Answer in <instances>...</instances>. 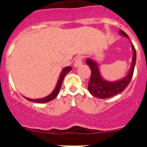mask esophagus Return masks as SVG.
Wrapping results in <instances>:
<instances>
[{
  "instance_id": "obj_1",
  "label": "esophagus",
  "mask_w": 147,
  "mask_h": 147,
  "mask_svg": "<svg viewBox=\"0 0 147 147\" xmlns=\"http://www.w3.org/2000/svg\"><path fill=\"white\" fill-rule=\"evenodd\" d=\"M82 56L79 55L74 60V66L75 67H79L82 64Z\"/></svg>"
}]
</instances>
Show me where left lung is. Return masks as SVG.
Listing matches in <instances>:
<instances>
[{
  "label": "left lung",
  "mask_w": 147,
  "mask_h": 147,
  "mask_svg": "<svg viewBox=\"0 0 147 147\" xmlns=\"http://www.w3.org/2000/svg\"><path fill=\"white\" fill-rule=\"evenodd\" d=\"M120 33L124 37H129L123 31H121ZM132 48L133 51V57L130 71L124 79L117 82H107L104 80L100 74L96 63L91 59H87L86 63L91 70V76L88 82V90L93 96L98 98H107L121 93L126 89L132 80L136 61V49L132 44Z\"/></svg>",
  "instance_id": "left-lung-1"
}]
</instances>
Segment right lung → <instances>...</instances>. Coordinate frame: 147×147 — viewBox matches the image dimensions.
<instances>
[{"label":"right lung","mask_w":147,"mask_h":147,"mask_svg":"<svg viewBox=\"0 0 147 147\" xmlns=\"http://www.w3.org/2000/svg\"><path fill=\"white\" fill-rule=\"evenodd\" d=\"M71 69H72V67H71V66H67V67H65V68H63L62 73H61L60 76H59V80H58L57 85V86H56L55 89L54 90V91L51 93L49 96L45 97V98H40V99H32V98H26L27 100H28V101H30V102H37V103H45V102H50V101H51V100L54 99L57 96L58 93H59V90H60V88H61V85H62V81H63V80H64V77Z\"/></svg>","instance_id":"add662e5"}]
</instances>
